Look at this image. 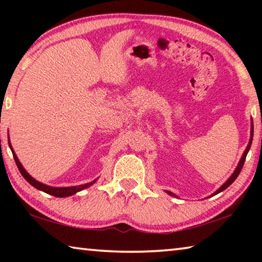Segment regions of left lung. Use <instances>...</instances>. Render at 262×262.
Here are the masks:
<instances>
[{
	"instance_id": "8db88e82",
	"label": "left lung",
	"mask_w": 262,
	"mask_h": 262,
	"mask_svg": "<svg viewBox=\"0 0 262 262\" xmlns=\"http://www.w3.org/2000/svg\"><path fill=\"white\" fill-rule=\"evenodd\" d=\"M252 140H253V120H252L251 119V137H250V141H248V144H247V147H246V149H245V151H244V154H243V156H242V158H241V161H239V163H238V165H237V167L234 168V171H233V173L229 177V179L225 181V183L221 186V187L216 190V192H214L212 193L210 196H212V195H216V194H219V193H221V192H223V190L225 189V188H228L230 185H231L234 180L237 179V177H238V174L241 173V171H242V168H243V165H244V163H245V159H246V156H247V152L250 151V148H251V144H252ZM165 192L168 194V195H171V196H174V198H178L177 196V195L174 194V193H172V192H170V190H165Z\"/></svg>"
}]
</instances>
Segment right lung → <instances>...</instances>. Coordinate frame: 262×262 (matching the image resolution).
Wrapping results in <instances>:
<instances>
[{
	"label": "right lung",
	"instance_id": "right-lung-1",
	"mask_svg": "<svg viewBox=\"0 0 262 262\" xmlns=\"http://www.w3.org/2000/svg\"><path fill=\"white\" fill-rule=\"evenodd\" d=\"M9 147H10L11 151H12V155H14V158H15V162L17 164V167H18L19 172L21 173V176L24 177V179L28 181L29 184H31L33 186L34 188H37L39 190H42V192H45L47 194L50 195H53V196H56V198H67V196H70V195H74L76 194L77 192H81V190L85 189L88 187H90V186L94 185L97 180H98V178L92 180L91 183H88V184H84V185H78V186H70V187H53V186H48V185H45L40 183V181L35 180L33 177H31L28 171L25 170V168L23 167V165H21V163L19 162L18 157L16 156V154L14 151V149H12L11 147V143H10V140H9Z\"/></svg>",
	"mask_w": 262,
	"mask_h": 262
}]
</instances>
